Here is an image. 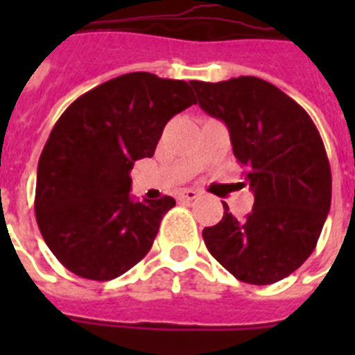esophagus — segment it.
<instances>
[{
	"instance_id": "1",
	"label": "esophagus",
	"mask_w": 355,
	"mask_h": 355,
	"mask_svg": "<svg viewBox=\"0 0 355 355\" xmlns=\"http://www.w3.org/2000/svg\"><path fill=\"white\" fill-rule=\"evenodd\" d=\"M199 195L200 193L197 191V189L188 188V189H182V191L178 193V199H180V200H195L197 197H199Z\"/></svg>"
}]
</instances>
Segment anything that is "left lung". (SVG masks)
I'll return each mask as SVG.
<instances>
[{"label": "left lung", "mask_w": 355, "mask_h": 355, "mask_svg": "<svg viewBox=\"0 0 355 355\" xmlns=\"http://www.w3.org/2000/svg\"><path fill=\"white\" fill-rule=\"evenodd\" d=\"M200 108L227 123L234 156L247 167L252 211L237 221L225 206L202 230L206 248L237 280L269 286L317 247L331 202V171L315 123L297 101L258 77L191 83Z\"/></svg>", "instance_id": "obj_1"}]
</instances>
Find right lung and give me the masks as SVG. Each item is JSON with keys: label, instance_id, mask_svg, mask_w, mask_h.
I'll return each instance as SVG.
<instances>
[{"label": "right lung", "instance_id": "1", "mask_svg": "<svg viewBox=\"0 0 355 355\" xmlns=\"http://www.w3.org/2000/svg\"><path fill=\"white\" fill-rule=\"evenodd\" d=\"M195 103L188 83L134 71L64 110L38 160L35 211L44 241L66 269L107 282L145 258L175 199L136 202L128 173L155 155L167 121Z\"/></svg>", "mask_w": 355, "mask_h": 355}]
</instances>
